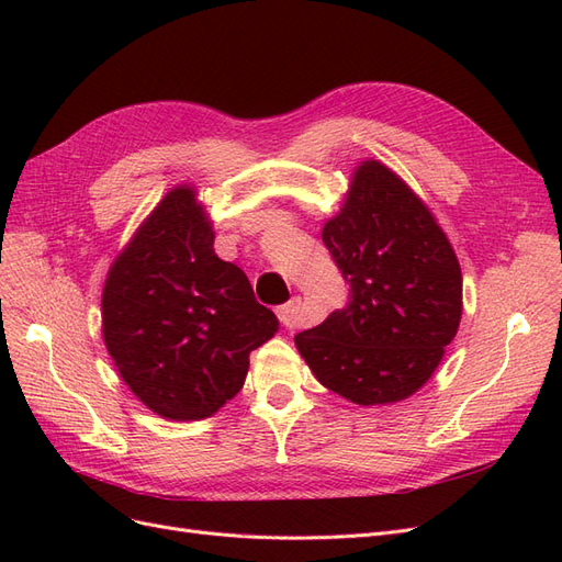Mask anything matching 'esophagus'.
Instances as JSON below:
<instances>
[{"mask_svg":"<svg viewBox=\"0 0 562 562\" xmlns=\"http://www.w3.org/2000/svg\"><path fill=\"white\" fill-rule=\"evenodd\" d=\"M300 307H302V300L300 297H291L285 304H281V307L277 310V316L279 321L283 323L285 328H293L297 323V316H300Z\"/></svg>","mask_w":562,"mask_h":562,"instance_id":"34e87169","label":"esophagus"}]
</instances>
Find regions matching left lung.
<instances>
[{"mask_svg":"<svg viewBox=\"0 0 562 562\" xmlns=\"http://www.w3.org/2000/svg\"><path fill=\"white\" fill-rule=\"evenodd\" d=\"M321 239L349 283V304L295 335L302 359L351 403L413 396L462 318V269L446 232L391 168L368 159Z\"/></svg>","mask_w":562,"mask_h":562,"instance_id":"1","label":"left lung"}]
</instances>
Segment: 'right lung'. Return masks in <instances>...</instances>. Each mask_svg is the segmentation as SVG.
I'll use <instances>...</instances> for the list:
<instances>
[{"instance_id":"obj_1","label":"right lung","mask_w":562,"mask_h":562,"mask_svg":"<svg viewBox=\"0 0 562 562\" xmlns=\"http://www.w3.org/2000/svg\"><path fill=\"white\" fill-rule=\"evenodd\" d=\"M194 187L180 184L133 234L103 288V337L151 413L190 422L239 394L252 349L279 330L244 271L213 250Z\"/></svg>"}]
</instances>
